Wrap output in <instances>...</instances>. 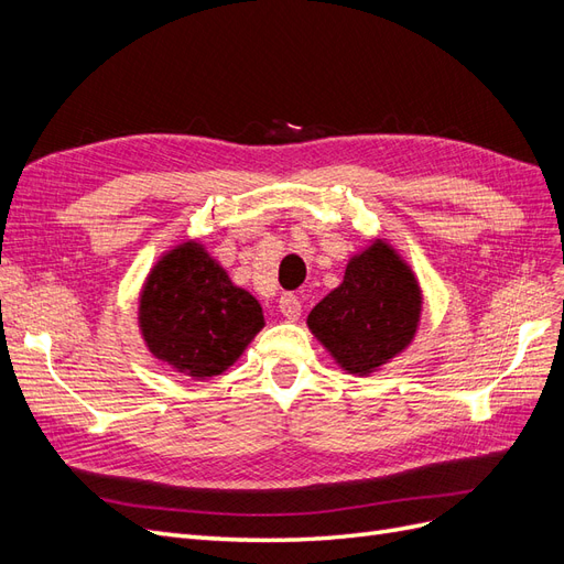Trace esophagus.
<instances>
[{"label": "esophagus", "mask_w": 564, "mask_h": 564, "mask_svg": "<svg viewBox=\"0 0 564 564\" xmlns=\"http://www.w3.org/2000/svg\"><path fill=\"white\" fill-rule=\"evenodd\" d=\"M280 311L289 322H296L301 317V301L294 294H284L280 299Z\"/></svg>", "instance_id": "obj_1"}]
</instances>
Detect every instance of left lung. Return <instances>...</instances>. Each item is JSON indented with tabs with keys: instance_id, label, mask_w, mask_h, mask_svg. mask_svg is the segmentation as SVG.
<instances>
[{
	"instance_id": "obj_1",
	"label": "left lung",
	"mask_w": 564,
	"mask_h": 564,
	"mask_svg": "<svg viewBox=\"0 0 564 564\" xmlns=\"http://www.w3.org/2000/svg\"><path fill=\"white\" fill-rule=\"evenodd\" d=\"M423 292L416 272L383 237L348 259L344 282L308 315V329L352 377H371L419 332Z\"/></svg>"
}]
</instances>
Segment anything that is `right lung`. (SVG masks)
I'll return each mask as SVG.
<instances>
[{
    "mask_svg": "<svg viewBox=\"0 0 564 564\" xmlns=\"http://www.w3.org/2000/svg\"><path fill=\"white\" fill-rule=\"evenodd\" d=\"M265 327L263 308L199 240L164 251L139 294V332L160 362L204 381L240 360Z\"/></svg>",
    "mask_w": 564,
    "mask_h": 564,
    "instance_id": "right-lung-1",
    "label": "right lung"
}]
</instances>
